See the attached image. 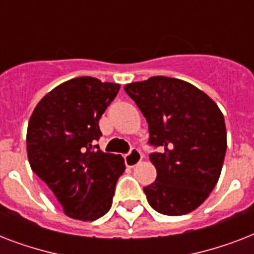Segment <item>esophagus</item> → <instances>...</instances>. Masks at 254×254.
Returning a JSON list of instances; mask_svg holds the SVG:
<instances>
[{
	"instance_id": "34e87169",
	"label": "esophagus",
	"mask_w": 254,
	"mask_h": 254,
	"mask_svg": "<svg viewBox=\"0 0 254 254\" xmlns=\"http://www.w3.org/2000/svg\"><path fill=\"white\" fill-rule=\"evenodd\" d=\"M124 158H125V165H127V167H134L135 165H138V163L141 162V159H142V153H141L138 149H131Z\"/></svg>"
}]
</instances>
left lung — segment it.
Segmentation results:
<instances>
[{
    "mask_svg": "<svg viewBox=\"0 0 254 254\" xmlns=\"http://www.w3.org/2000/svg\"><path fill=\"white\" fill-rule=\"evenodd\" d=\"M149 125L154 183L143 187L151 208L186 215L208 197L227 151L224 116L215 101L187 81L153 76L124 87Z\"/></svg>",
    "mask_w": 254,
    "mask_h": 254,
    "instance_id": "left-lung-1",
    "label": "left lung"
}]
</instances>
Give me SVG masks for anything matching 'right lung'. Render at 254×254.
<instances>
[{"label":"right lung","mask_w":254,"mask_h":254,"mask_svg":"<svg viewBox=\"0 0 254 254\" xmlns=\"http://www.w3.org/2000/svg\"><path fill=\"white\" fill-rule=\"evenodd\" d=\"M119 89L120 84L96 77H75L49 92L30 117V166L72 219L93 221L104 216L125 171L121 155L95 145L101 137L99 120Z\"/></svg>","instance_id":"1"}]
</instances>
